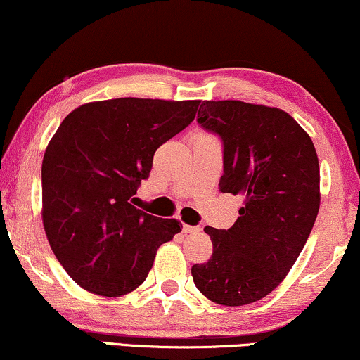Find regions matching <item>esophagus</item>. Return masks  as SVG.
Returning <instances> with one entry per match:
<instances>
[{"label": "esophagus", "instance_id": "esophagus-1", "mask_svg": "<svg viewBox=\"0 0 360 360\" xmlns=\"http://www.w3.org/2000/svg\"><path fill=\"white\" fill-rule=\"evenodd\" d=\"M183 231H184V233H195V231H199V227L184 224V226H183Z\"/></svg>", "mask_w": 360, "mask_h": 360}]
</instances>
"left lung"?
Instances as JSON below:
<instances>
[{"instance_id": "left-lung-1", "label": "left lung", "mask_w": 360, "mask_h": 360, "mask_svg": "<svg viewBox=\"0 0 360 360\" xmlns=\"http://www.w3.org/2000/svg\"><path fill=\"white\" fill-rule=\"evenodd\" d=\"M198 122L224 144L221 193L244 204L227 231L204 227L212 256L191 274L209 301L245 306L271 294L304 249L321 206L319 159L311 136L279 108L204 101Z\"/></svg>"}]
</instances>
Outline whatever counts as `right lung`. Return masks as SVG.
Returning <instances> with one entry per match:
<instances>
[{"label": "right lung", "mask_w": 360, "mask_h": 360, "mask_svg": "<svg viewBox=\"0 0 360 360\" xmlns=\"http://www.w3.org/2000/svg\"><path fill=\"white\" fill-rule=\"evenodd\" d=\"M194 101L117 98L81 104L49 141L41 167L44 233L81 288L120 297L151 271L159 245L181 233L131 201L156 149L195 117Z\"/></svg>", "instance_id": "add662e5"}]
</instances>
